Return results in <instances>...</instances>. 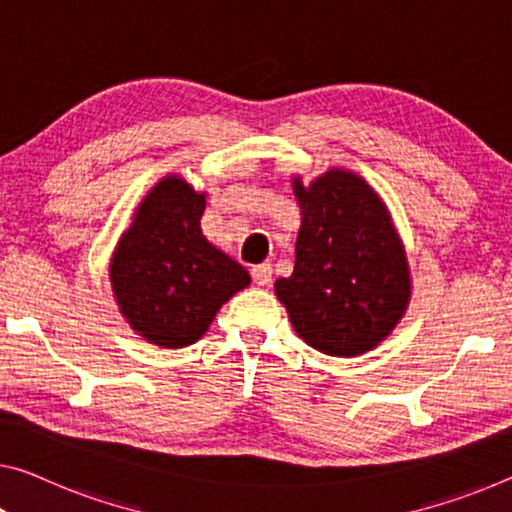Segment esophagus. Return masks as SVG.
Wrapping results in <instances>:
<instances>
[{"label":"esophagus","instance_id":"obj_1","mask_svg":"<svg viewBox=\"0 0 512 512\" xmlns=\"http://www.w3.org/2000/svg\"><path fill=\"white\" fill-rule=\"evenodd\" d=\"M251 279H254L256 286H267L272 281V265L270 263H261L251 267Z\"/></svg>","mask_w":512,"mask_h":512}]
</instances>
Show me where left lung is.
<instances>
[{
    "mask_svg": "<svg viewBox=\"0 0 512 512\" xmlns=\"http://www.w3.org/2000/svg\"><path fill=\"white\" fill-rule=\"evenodd\" d=\"M302 206L295 270L274 283L295 332L332 357L375 348L410 300L405 251L389 212L366 180L327 171L309 190L295 180Z\"/></svg>",
    "mask_w": 512,
    "mask_h": 512,
    "instance_id": "obj_1",
    "label": "left lung"
}]
</instances>
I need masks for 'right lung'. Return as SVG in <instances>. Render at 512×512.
Returning <instances> with one entry per match:
<instances>
[{"instance_id": "right-lung-1", "label": "right lung", "mask_w": 512, "mask_h": 512, "mask_svg": "<svg viewBox=\"0 0 512 512\" xmlns=\"http://www.w3.org/2000/svg\"><path fill=\"white\" fill-rule=\"evenodd\" d=\"M206 196L185 180L164 178L123 233L109 277L132 329L164 348H183L206 334L249 274L203 238Z\"/></svg>"}]
</instances>
